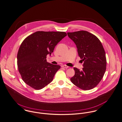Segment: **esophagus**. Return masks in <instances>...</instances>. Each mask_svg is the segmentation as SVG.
I'll return each mask as SVG.
<instances>
[{"instance_id": "1", "label": "esophagus", "mask_w": 122, "mask_h": 122, "mask_svg": "<svg viewBox=\"0 0 122 122\" xmlns=\"http://www.w3.org/2000/svg\"><path fill=\"white\" fill-rule=\"evenodd\" d=\"M62 67H64V68H68L69 67L66 65H62Z\"/></svg>"}]
</instances>
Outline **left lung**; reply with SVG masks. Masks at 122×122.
<instances>
[{"mask_svg": "<svg viewBox=\"0 0 122 122\" xmlns=\"http://www.w3.org/2000/svg\"><path fill=\"white\" fill-rule=\"evenodd\" d=\"M67 35L84 62L82 70L73 68L75 74L70 80L82 90L92 89L100 81L106 69V54L101 42L96 36L85 30L67 32Z\"/></svg>", "mask_w": 122, "mask_h": 122, "instance_id": "left-lung-1", "label": "left lung"}]
</instances>
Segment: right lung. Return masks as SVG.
<instances>
[{
	"instance_id": "obj_1",
	"label": "right lung",
	"mask_w": 122,
	"mask_h": 122,
	"mask_svg": "<svg viewBox=\"0 0 122 122\" xmlns=\"http://www.w3.org/2000/svg\"><path fill=\"white\" fill-rule=\"evenodd\" d=\"M67 35L65 32L38 31L26 38L17 56L18 71L23 80L35 90H41L50 83L59 65L47 62L57 43Z\"/></svg>"
}]
</instances>
